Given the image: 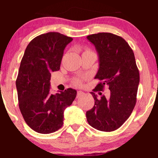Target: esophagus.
Instances as JSON below:
<instances>
[{
  "mask_svg": "<svg viewBox=\"0 0 158 158\" xmlns=\"http://www.w3.org/2000/svg\"><path fill=\"white\" fill-rule=\"evenodd\" d=\"M83 94H84V93H83L82 91H80V90H79V91L77 92V98L80 97H81V96L83 95Z\"/></svg>",
  "mask_w": 158,
  "mask_h": 158,
  "instance_id": "esophagus-1",
  "label": "esophagus"
}]
</instances>
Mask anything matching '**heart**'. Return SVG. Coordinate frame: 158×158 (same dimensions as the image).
Returning a JSON list of instances; mask_svg holds the SVG:
<instances>
[{"instance_id": "obj_1", "label": "heart", "mask_w": 158, "mask_h": 158, "mask_svg": "<svg viewBox=\"0 0 158 158\" xmlns=\"http://www.w3.org/2000/svg\"><path fill=\"white\" fill-rule=\"evenodd\" d=\"M81 82H82V80H81V79H75L73 80V84L75 85H77V86H79V85H81Z\"/></svg>"}]
</instances>
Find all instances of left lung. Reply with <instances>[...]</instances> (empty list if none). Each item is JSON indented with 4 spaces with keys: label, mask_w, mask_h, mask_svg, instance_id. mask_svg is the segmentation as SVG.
<instances>
[{
    "label": "left lung",
    "mask_w": 158,
    "mask_h": 158,
    "mask_svg": "<svg viewBox=\"0 0 158 158\" xmlns=\"http://www.w3.org/2000/svg\"><path fill=\"white\" fill-rule=\"evenodd\" d=\"M87 39L96 47L99 58L95 77L99 82L90 93L95 103L86 112L87 120L99 131H115L130 117L137 102L139 73L135 54L126 40L110 32L92 34ZM106 86L110 97L97 98L94 92Z\"/></svg>",
    "instance_id": "1"
}]
</instances>
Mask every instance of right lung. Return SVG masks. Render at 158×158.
<instances>
[{"mask_svg": "<svg viewBox=\"0 0 158 158\" xmlns=\"http://www.w3.org/2000/svg\"><path fill=\"white\" fill-rule=\"evenodd\" d=\"M59 32L36 36L27 45L16 79L19 106L25 122L40 134H50L61 128L64 110L77 97V90L50 93L51 73L60 69L64 50L72 41Z\"/></svg>", "mask_w": 158, "mask_h": 158, "instance_id": "add662e5", "label": "right lung"}]
</instances>
